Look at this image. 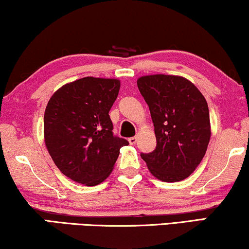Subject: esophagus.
<instances>
[{
	"label": "esophagus",
	"mask_w": 249,
	"mask_h": 249,
	"mask_svg": "<svg viewBox=\"0 0 249 249\" xmlns=\"http://www.w3.org/2000/svg\"><path fill=\"white\" fill-rule=\"evenodd\" d=\"M129 141V142H130L131 145H134V144H136V142H137V137H130L128 139Z\"/></svg>",
	"instance_id": "34e87169"
}]
</instances>
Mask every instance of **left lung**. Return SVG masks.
<instances>
[{
    "instance_id": "obj_1",
    "label": "left lung",
    "mask_w": 249,
    "mask_h": 249,
    "mask_svg": "<svg viewBox=\"0 0 249 249\" xmlns=\"http://www.w3.org/2000/svg\"><path fill=\"white\" fill-rule=\"evenodd\" d=\"M137 85L149 107L156 136L155 149L142 153V159L162 181L186 179L199 165L211 138L205 97L179 76H144Z\"/></svg>"
}]
</instances>
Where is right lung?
Listing matches in <instances>:
<instances>
[{"mask_svg":"<svg viewBox=\"0 0 249 249\" xmlns=\"http://www.w3.org/2000/svg\"><path fill=\"white\" fill-rule=\"evenodd\" d=\"M118 79L85 77L56 90L44 114V137L51 158L68 178L96 186L110 175L128 141L113 135L110 112Z\"/></svg>","mask_w":249,"mask_h":249,"instance_id":"1","label":"right lung"}]
</instances>
